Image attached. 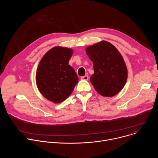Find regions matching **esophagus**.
Segmentation results:
<instances>
[{
  "label": "esophagus",
  "instance_id": "1",
  "mask_svg": "<svg viewBox=\"0 0 158 158\" xmlns=\"http://www.w3.org/2000/svg\"><path fill=\"white\" fill-rule=\"evenodd\" d=\"M88 79H89V77L87 76H84L83 77H81V80H84V81H87Z\"/></svg>",
  "mask_w": 158,
  "mask_h": 158
}]
</instances>
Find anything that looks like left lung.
<instances>
[{"label":"left lung","mask_w":158,"mask_h":158,"mask_svg":"<svg viewBox=\"0 0 158 158\" xmlns=\"http://www.w3.org/2000/svg\"><path fill=\"white\" fill-rule=\"evenodd\" d=\"M85 52L93 62L94 73L90 81L96 91L104 97H112L119 93L126 83L127 69L116 47L101 40L87 47Z\"/></svg>","instance_id":"1"}]
</instances>
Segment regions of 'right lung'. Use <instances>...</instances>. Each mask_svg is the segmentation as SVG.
I'll return each instance as SVG.
<instances>
[{
	"instance_id": "1",
	"label": "right lung",
	"mask_w": 158,
	"mask_h": 158,
	"mask_svg": "<svg viewBox=\"0 0 158 158\" xmlns=\"http://www.w3.org/2000/svg\"><path fill=\"white\" fill-rule=\"evenodd\" d=\"M73 50L56 46L41 59L35 75L37 87L41 94L57 104L68 98L77 84L79 78L69 65Z\"/></svg>"
}]
</instances>
